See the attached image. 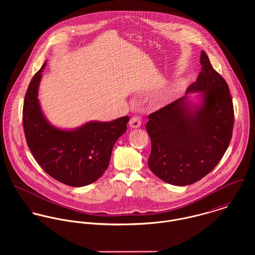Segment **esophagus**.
<instances>
[{
    "instance_id": "obj_1",
    "label": "esophagus",
    "mask_w": 255,
    "mask_h": 255,
    "mask_svg": "<svg viewBox=\"0 0 255 255\" xmlns=\"http://www.w3.org/2000/svg\"><path fill=\"white\" fill-rule=\"evenodd\" d=\"M141 126V120L137 116H133L129 121V127L132 128H137Z\"/></svg>"
}]
</instances>
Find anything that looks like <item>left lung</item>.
I'll return each instance as SVG.
<instances>
[{"label":"left lung","instance_id":"1","mask_svg":"<svg viewBox=\"0 0 255 255\" xmlns=\"http://www.w3.org/2000/svg\"><path fill=\"white\" fill-rule=\"evenodd\" d=\"M201 72L186 93L202 92V105L190 110L186 97L148 116L150 170L162 181L187 185L208 175L221 161L233 134L234 106L226 80L204 51Z\"/></svg>","mask_w":255,"mask_h":255}]
</instances>
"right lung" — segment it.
Listing matches in <instances>:
<instances>
[{
  "mask_svg": "<svg viewBox=\"0 0 255 255\" xmlns=\"http://www.w3.org/2000/svg\"><path fill=\"white\" fill-rule=\"evenodd\" d=\"M46 64L32 77L24 97L22 124L27 145L49 176L70 186L87 185L107 170L114 144L127 130L129 118L89 122L74 130L53 127L45 119L37 98Z\"/></svg>",
  "mask_w": 255,
  "mask_h": 255,
  "instance_id": "add662e5",
  "label": "right lung"
}]
</instances>
